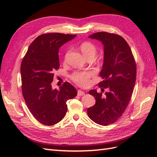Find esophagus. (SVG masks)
I'll list each match as a JSON object with an SVG mask.
<instances>
[{
	"instance_id": "1",
	"label": "esophagus",
	"mask_w": 157,
	"mask_h": 157,
	"mask_svg": "<svg viewBox=\"0 0 157 157\" xmlns=\"http://www.w3.org/2000/svg\"><path fill=\"white\" fill-rule=\"evenodd\" d=\"M85 94V92L84 91L81 90H78V96H83Z\"/></svg>"
}]
</instances>
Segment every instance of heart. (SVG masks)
<instances>
[{
	"label": "heart",
	"mask_w": 157,
	"mask_h": 157,
	"mask_svg": "<svg viewBox=\"0 0 157 157\" xmlns=\"http://www.w3.org/2000/svg\"><path fill=\"white\" fill-rule=\"evenodd\" d=\"M80 50L86 59H94L96 54V46L90 42H84L80 45ZM92 76L90 72H75L71 76V78L76 84L79 86H87L89 83V79Z\"/></svg>",
	"instance_id": "b5f03b06"
}]
</instances>
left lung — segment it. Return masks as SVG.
Returning <instances> with one entry per match:
<instances>
[{
	"instance_id": "8db88e82",
	"label": "left lung",
	"mask_w": 157,
	"mask_h": 157,
	"mask_svg": "<svg viewBox=\"0 0 157 157\" xmlns=\"http://www.w3.org/2000/svg\"><path fill=\"white\" fill-rule=\"evenodd\" d=\"M88 37L103 45L104 61L100 75L104 80L99 86L109 91L103 95L96 90H90L96 103L87 113L94 122L108 125L117 121L129 104L136 83V65L131 49L121 36L101 32Z\"/></svg>"
}]
</instances>
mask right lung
Listing matches in <instances>:
<instances>
[{
  "label": "right lung",
  "mask_w": 157,
  "mask_h": 157,
  "mask_svg": "<svg viewBox=\"0 0 157 157\" xmlns=\"http://www.w3.org/2000/svg\"><path fill=\"white\" fill-rule=\"evenodd\" d=\"M77 35L50 33L39 36L29 45L21 65L22 93L33 116L45 125L61 121L67 111V101L77 96L76 89L65 84L59 90L51 83L59 68V50Z\"/></svg>",
  "instance_id": "1"
}]
</instances>
